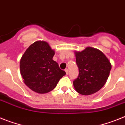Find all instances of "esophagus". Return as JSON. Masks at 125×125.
<instances>
[{
    "label": "esophagus",
    "instance_id": "esophagus-1",
    "mask_svg": "<svg viewBox=\"0 0 125 125\" xmlns=\"http://www.w3.org/2000/svg\"><path fill=\"white\" fill-rule=\"evenodd\" d=\"M65 72H66V74H69V70H68L67 69H66L65 70Z\"/></svg>",
    "mask_w": 125,
    "mask_h": 125
}]
</instances>
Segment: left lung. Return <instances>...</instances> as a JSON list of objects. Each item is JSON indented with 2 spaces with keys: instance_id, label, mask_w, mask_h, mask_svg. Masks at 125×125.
<instances>
[{
  "instance_id": "8db88e82",
  "label": "left lung",
  "mask_w": 125,
  "mask_h": 125,
  "mask_svg": "<svg viewBox=\"0 0 125 125\" xmlns=\"http://www.w3.org/2000/svg\"><path fill=\"white\" fill-rule=\"evenodd\" d=\"M79 75L73 82L77 93L90 95L96 93L106 83L111 63L100 50L87 47L82 51H75Z\"/></svg>"
}]
</instances>
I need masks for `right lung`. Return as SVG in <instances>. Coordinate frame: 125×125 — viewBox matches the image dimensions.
<instances>
[{
	"label": "right lung",
	"mask_w": 125,
	"mask_h": 125,
	"mask_svg": "<svg viewBox=\"0 0 125 125\" xmlns=\"http://www.w3.org/2000/svg\"><path fill=\"white\" fill-rule=\"evenodd\" d=\"M55 51L47 42L38 41L27 48L20 63V74L27 86L44 94L51 92L66 74L53 60Z\"/></svg>",
	"instance_id": "obj_1"
}]
</instances>
